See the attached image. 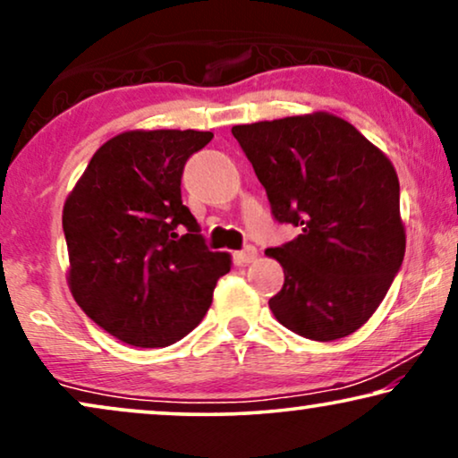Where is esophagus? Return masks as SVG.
<instances>
[{"instance_id": "obj_1", "label": "esophagus", "mask_w": 458, "mask_h": 458, "mask_svg": "<svg viewBox=\"0 0 458 458\" xmlns=\"http://www.w3.org/2000/svg\"><path fill=\"white\" fill-rule=\"evenodd\" d=\"M256 259H259V250L254 246H246L242 252H237V260L243 262V265H250V262H254Z\"/></svg>"}]
</instances>
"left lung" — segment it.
I'll use <instances>...</instances> for the list:
<instances>
[{
  "label": "left lung",
  "mask_w": 458,
  "mask_h": 458,
  "mask_svg": "<svg viewBox=\"0 0 458 458\" xmlns=\"http://www.w3.org/2000/svg\"><path fill=\"white\" fill-rule=\"evenodd\" d=\"M231 133L298 237L268 248L284 287L268 300L293 334L340 340L362 327L404 259L400 183L387 156L329 112L237 124Z\"/></svg>",
  "instance_id": "left-lung-1"
}]
</instances>
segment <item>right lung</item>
Segmentation results:
<instances>
[{
  "label": "right lung",
  "mask_w": 458,
  "mask_h": 458,
  "mask_svg": "<svg viewBox=\"0 0 458 458\" xmlns=\"http://www.w3.org/2000/svg\"><path fill=\"white\" fill-rule=\"evenodd\" d=\"M210 140V131H127L93 154L66 198L72 298L131 346L185 337L231 268V256L208 250L181 199L185 162Z\"/></svg>",
  "instance_id": "1"
}]
</instances>
